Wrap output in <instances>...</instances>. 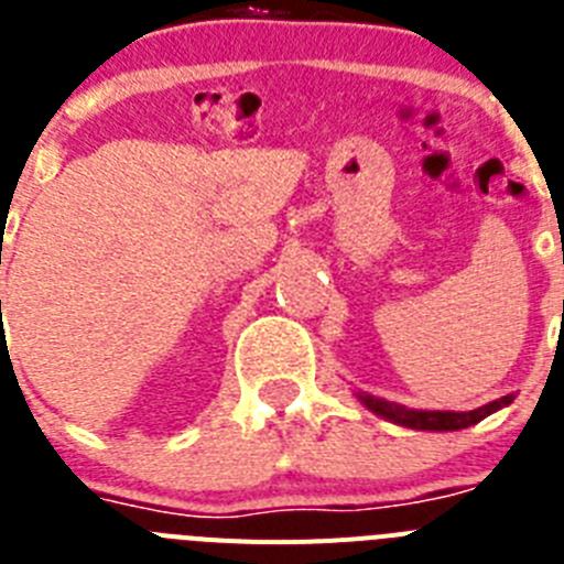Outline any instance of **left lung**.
I'll return each mask as SVG.
<instances>
[{"instance_id":"left-lung-1","label":"left lung","mask_w":564,"mask_h":564,"mask_svg":"<svg viewBox=\"0 0 564 564\" xmlns=\"http://www.w3.org/2000/svg\"><path fill=\"white\" fill-rule=\"evenodd\" d=\"M360 403L366 405L369 411H375L377 417H386L391 423L405 425V429H414V431H459V429H468V425L479 423V420H486L488 414L499 411L502 405H511L513 403V394L508 398H499L488 405H479L474 411H417V409H405L400 403H389V400H380V398H371V394H357Z\"/></svg>"}]
</instances>
